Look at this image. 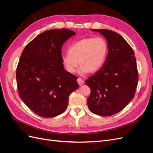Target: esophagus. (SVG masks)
<instances>
[{
  "label": "esophagus",
  "instance_id": "obj_1",
  "mask_svg": "<svg viewBox=\"0 0 153 153\" xmlns=\"http://www.w3.org/2000/svg\"><path fill=\"white\" fill-rule=\"evenodd\" d=\"M77 82H78V84H79L80 85H83L84 84V81L83 80L82 78H78V79H77Z\"/></svg>",
  "mask_w": 153,
  "mask_h": 153
}]
</instances>
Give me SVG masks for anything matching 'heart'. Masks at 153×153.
<instances>
[{
  "label": "heart",
  "instance_id": "obj_1",
  "mask_svg": "<svg viewBox=\"0 0 153 153\" xmlns=\"http://www.w3.org/2000/svg\"><path fill=\"white\" fill-rule=\"evenodd\" d=\"M108 54V45L100 36L89 37L73 43L68 52L62 55V64L66 71L70 74L76 72L85 75L89 71L96 72L105 64Z\"/></svg>",
  "mask_w": 153,
  "mask_h": 153
}]
</instances>
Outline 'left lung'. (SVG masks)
<instances>
[{"instance_id": "left-lung-1", "label": "left lung", "mask_w": 153, "mask_h": 153, "mask_svg": "<svg viewBox=\"0 0 153 153\" xmlns=\"http://www.w3.org/2000/svg\"><path fill=\"white\" fill-rule=\"evenodd\" d=\"M92 30L106 38L108 53L102 68L85 80L91 91L87 105L92 113L110 116L122 110L135 94L138 80L135 53L117 32Z\"/></svg>"}]
</instances>
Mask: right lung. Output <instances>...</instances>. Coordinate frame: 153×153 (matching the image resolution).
<instances>
[{
    "label": "right lung",
    "mask_w": 153,
    "mask_h": 153,
    "mask_svg": "<svg viewBox=\"0 0 153 153\" xmlns=\"http://www.w3.org/2000/svg\"><path fill=\"white\" fill-rule=\"evenodd\" d=\"M75 34L67 29L46 30L22 53L16 73L18 92L26 105L41 117L63 113L69 94L79 87L77 76L64 69L61 59L64 43Z\"/></svg>",
    "instance_id": "add662e5"
}]
</instances>
